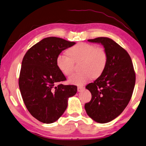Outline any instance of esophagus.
Instances as JSON below:
<instances>
[{"label": "esophagus", "instance_id": "1", "mask_svg": "<svg viewBox=\"0 0 146 146\" xmlns=\"http://www.w3.org/2000/svg\"><path fill=\"white\" fill-rule=\"evenodd\" d=\"M84 89V87L82 86H78V92H81V90H82Z\"/></svg>", "mask_w": 146, "mask_h": 146}]
</instances>
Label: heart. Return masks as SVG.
<instances>
[{
  "label": "heart",
  "mask_w": 146,
  "mask_h": 146,
  "mask_svg": "<svg viewBox=\"0 0 146 146\" xmlns=\"http://www.w3.org/2000/svg\"><path fill=\"white\" fill-rule=\"evenodd\" d=\"M67 53L58 55L56 64L64 75L69 76L74 70V62L81 61V72L74 74L68 78L70 84L82 85L93 77L100 76L107 64V55L105 49L92 44L79 42L70 48Z\"/></svg>",
  "instance_id": "obj_1"
}]
</instances>
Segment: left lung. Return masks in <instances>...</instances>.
<instances>
[{"mask_svg": "<svg viewBox=\"0 0 146 146\" xmlns=\"http://www.w3.org/2000/svg\"><path fill=\"white\" fill-rule=\"evenodd\" d=\"M88 41L104 46L107 61L100 76L86 86L92 100L84 108L95 121L106 123L119 116L127 106L135 84V73L129 54L115 41L103 37Z\"/></svg>", "mask_w": 146, "mask_h": 146, "instance_id": "1", "label": "left lung"}]
</instances>
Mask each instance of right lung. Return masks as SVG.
I'll return each mask as SVG.
<instances>
[{"mask_svg":"<svg viewBox=\"0 0 146 146\" xmlns=\"http://www.w3.org/2000/svg\"><path fill=\"white\" fill-rule=\"evenodd\" d=\"M62 38L46 37L30 48L23 58L19 78L21 97L32 116L46 124L55 122L76 95L75 85L60 84L66 78L56 60L62 51L75 44Z\"/></svg>","mask_w":146,"mask_h":146,"instance_id":"add662e5","label":"right lung"}]
</instances>
